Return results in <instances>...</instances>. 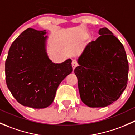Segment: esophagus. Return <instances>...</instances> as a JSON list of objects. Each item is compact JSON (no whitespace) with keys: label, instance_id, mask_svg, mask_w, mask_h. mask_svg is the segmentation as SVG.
Returning a JSON list of instances; mask_svg holds the SVG:
<instances>
[{"label":"esophagus","instance_id":"obj_1","mask_svg":"<svg viewBox=\"0 0 135 135\" xmlns=\"http://www.w3.org/2000/svg\"><path fill=\"white\" fill-rule=\"evenodd\" d=\"M78 66V63H77V61L75 59H73V61H72V66H73V69L74 70L76 66Z\"/></svg>","mask_w":135,"mask_h":135}]
</instances>
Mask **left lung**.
<instances>
[{
    "mask_svg": "<svg viewBox=\"0 0 135 135\" xmlns=\"http://www.w3.org/2000/svg\"><path fill=\"white\" fill-rule=\"evenodd\" d=\"M99 38L84 47L74 70L80 98L89 107L110 105L127 85L129 64L124 47L106 27Z\"/></svg>",
    "mask_w": 135,
    "mask_h": 135,
    "instance_id": "obj_1",
    "label": "left lung"
}]
</instances>
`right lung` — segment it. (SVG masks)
<instances>
[{"label":"right lung","instance_id":"add662e5","mask_svg":"<svg viewBox=\"0 0 135 135\" xmlns=\"http://www.w3.org/2000/svg\"><path fill=\"white\" fill-rule=\"evenodd\" d=\"M46 30L28 28L11 45L5 62L8 88L23 106L44 108L53 103L60 83L73 71L72 60L54 63L47 54Z\"/></svg>","mask_w":135,"mask_h":135}]
</instances>
